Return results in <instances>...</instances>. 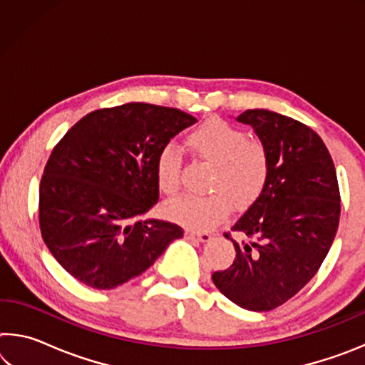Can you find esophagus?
Masks as SVG:
<instances>
[{
	"instance_id": "obj_1",
	"label": "esophagus",
	"mask_w": 365,
	"mask_h": 365,
	"mask_svg": "<svg viewBox=\"0 0 365 365\" xmlns=\"http://www.w3.org/2000/svg\"><path fill=\"white\" fill-rule=\"evenodd\" d=\"M185 238L187 240H197V242L205 243L211 240V235L206 233V232H193V230H187L185 232Z\"/></svg>"
}]
</instances>
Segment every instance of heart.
<instances>
[{"instance_id": "heart-1", "label": "heart", "mask_w": 365, "mask_h": 365, "mask_svg": "<svg viewBox=\"0 0 365 365\" xmlns=\"http://www.w3.org/2000/svg\"><path fill=\"white\" fill-rule=\"evenodd\" d=\"M188 150L214 165L207 196H180L165 206V215L191 230H209L235 207L255 202L267 183L269 154L257 140L219 117L202 122L185 137ZM182 156L174 146L160 148L156 158V180L163 193L180 188Z\"/></svg>"}]
</instances>
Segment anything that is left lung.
<instances>
[{
  "instance_id": "1",
  "label": "left lung",
  "mask_w": 365,
  "mask_h": 365,
  "mask_svg": "<svg viewBox=\"0 0 365 365\" xmlns=\"http://www.w3.org/2000/svg\"><path fill=\"white\" fill-rule=\"evenodd\" d=\"M238 122L255 128L269 154L267 183L232 232L235 261L212 274L214 285L240 307L282 306L317 274L339 222L336 170L322 138L292 117L248 109Z\"/></svg>"
}]
</instances>
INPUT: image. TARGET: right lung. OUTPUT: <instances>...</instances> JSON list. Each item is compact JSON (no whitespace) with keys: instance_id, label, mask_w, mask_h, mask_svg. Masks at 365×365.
I'll list each match as a JSON object with an SVG mask.
<instances>
[{"instance_id":"obj_1","label":"right lung","mask_w":365,"mask_h":365,"mask_svg":"<svg viewBox=\"0 0 365 365\" xmlns=\"http://www.w3.org/2000/svg\"><path fill=\"white\" fill-rule=\"evenodd\" d=\"M195 122L175 108L127 103L86 114L54 146L40 182V230L73 279L115 288L183 237L177 224L143 217L159 200L158 153Z\"/></svg>"}]
</instances>
